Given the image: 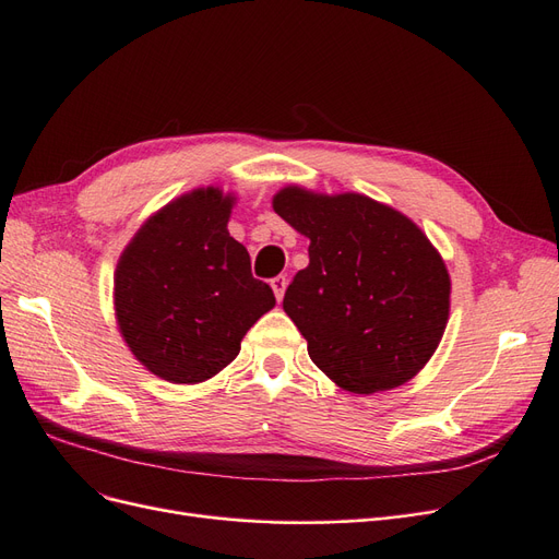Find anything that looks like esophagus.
Here are the masks:
<instances>
[{"mask_svg": "<svg viewBox=\"0 0 559 559\" xmlns=\"http://www.w3.org/2000/svg\"><path fill=\"white\" fill-rule=\"evenodd\" d=\"M270 286H273L275 298H277V300H282V298H284V292H286V277H284V275L273 277V280H270Z\"/></svg>", "mask_w": 559, "mask_h": 559, "instance_id": "1", "label": "esophagus"}]
</instances>
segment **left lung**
<instances>
[{
	"label": "left lung",
	"instance_id": "left-lung-1",
	"mask_svg": "<svg viewBox=\"0 0 559 559\" xmlns=\"http://www.w3.org/2000/svg\"><path fill=\"white\" fill-rule=\"evenodd\" d=\"M275 212L310 240V263L284 294V312L314 366L352 394L413 380L441 343L450 275L408 216L361 193L286 186Z\"/></svg>",
	"mask_w": 559,
	"mask_h": 559
}]
</instances>
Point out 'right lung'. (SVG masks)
<instances>
[{"instance_id": "obj_1", "label": "right lung", "mask_w": 559, "mask_h": 559, "mask_svg": "<svg viewBox=\"0 0 559 559\" xmlns=\"http://www.w3.org/2000/svg\"><path fill=\"white\" fill-rule=\"evenodd\" d=\"M233 202L214 186L186 193L148 216L118 259V329L138 361L167 382L214 378L275 308L273 289L251 275L247 249L230 238Z\"/></svg>"}]
</instances>
